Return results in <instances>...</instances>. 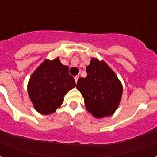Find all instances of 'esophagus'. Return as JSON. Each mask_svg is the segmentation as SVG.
<instances>
[{
	"mask_svg": "<svg viewBox=\"0 0 157 157\" xmlns=\"http://www.w3.org/2000/svg\"><path fill=\"white\" fill-rule=\"evenodd\" d=\"M79 79V75H76V76H75V83L77 82V81H78Z\"/></svg>",
	"mask_w": 157,
	"mask_h": 157,
	"instance_id": "obj_1",
	"label": "esophagus"
}]
</instances>
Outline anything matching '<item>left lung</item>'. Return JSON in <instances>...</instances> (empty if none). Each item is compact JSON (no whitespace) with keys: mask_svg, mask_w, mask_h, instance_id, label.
<instances>
[{"mask_svg":"<svg viewBox=\"0 0 157 157\" xmlns=\"http://www.w3.org/2000/svg\"><path fill=\"white\" fill-rule=\"evenodd\" d=\"M86 71V77L78 79L76 88L84 98L87 111L98 118L111 116L121 100V82L103 60L92 58Z\"/></svg>","mask_w":157,"mask_h":157,"instance_id":"1","label":"left lung"}]
</instances>
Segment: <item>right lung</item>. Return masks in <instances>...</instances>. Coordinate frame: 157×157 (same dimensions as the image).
<instances>
[{"label":"right lung","mask_w":157,"mask_h":157,"mask_svg":"<svg viewBox=\"0 0 157 157\" xmlns=\"http://www.w3.org/2000/svg\"><path fill=\"white\" fill-rule=\"evenodd\" d=\"M75 86L69 67L56 58L45 59L36 69L29 79L28 92L36 111L48 115L60 107L65 94Z\"/></svg>","instance_id":"obj_1"}]
</instances>
